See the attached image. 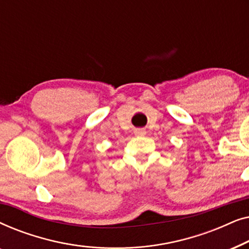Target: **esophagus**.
Returning a JSON list of instances; mask_svg holds the SVG:
<instances>
[{
  "mask_svg": "<svg viewBox=\"0 0 249 249\" xmlns=\"http://www.w3.org/2000/svg\"><path fill=\"white\" fill-rule=\"evenodd\" d=\"M135 134H136V136H144L146 134V131L144 130V129L138 128L135 130Z\"/></svg>",
  "mask_w": 249,
  "mask_h": 249,
  "instance_id": "obj_1",
  "label": "esophagus"
}]
</instances>
